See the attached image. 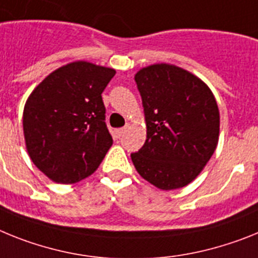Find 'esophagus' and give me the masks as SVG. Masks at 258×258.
Returning <instances> with one entry per match:
<instances>
[{"instance_id":"esophagus-1","label":"esophagus","mask_w":258,"mask_h":258,"mask_svg":"<svg viewBox=\"0 0 258 258\" xmlns=\"http://www.w3.org/2000/svg\"><path fill=\"white\" fill-rule=\"evenodd\" d=\"M130 127V124H126V127H123V128H118V130H115V136L118 139L120 138V136L123 135V134H124V132L127 131V128H128Z\"/></svg>"}]
</instances>
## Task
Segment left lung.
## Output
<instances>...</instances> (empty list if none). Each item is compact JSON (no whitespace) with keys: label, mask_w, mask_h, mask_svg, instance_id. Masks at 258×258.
Listing matches in <instances>:
<instances>
[{"label":"left lung","mask_w":258,"mask_h":258,"mask_svg":"<svg viewBox=\"0 0 258 258\" xmlns=\"http://www.w3.org/2000/svg\"><path fill=\"white\" fill-rule=\"evenodd\" d=\"M147 140L131 153L135 169L163 191L196 178L216 151L219 110L209 87L194 74L167 63L138 71Z\"/></svg>","instance_id":"1"}]
</instances>
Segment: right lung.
Masks as SVG:
<instances>
[{"instance_id":"1","label":"right lung","mask_w":258,"mask_h":258,"mask_svg":"<svg viewBox=\"0 0 258 258\" xmlns=\"http://www.w3.org/2000/svg\"><path fill=\"white\" fill-rule=\"evenodd\" d=\"M114 75V69L76 61L49 74L27 100V152L53 182L71 184L93 174L113 144L101 93Z\"/></svg>"}]
</instances>
